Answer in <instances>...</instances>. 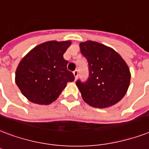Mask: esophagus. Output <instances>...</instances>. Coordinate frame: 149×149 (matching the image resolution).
I'll list each match as a JSON object with an SVG mask.
<instances>
[{
	"label": "esophagus",
	"mask_w": 149,
	"mask_h": 149,
	"mask_svg": "<svg viewBox=\"0 0 149 149\" xmlns=\"http://www.w3.org/2000/svg\"><path fill=\"white\" fill-rule=\"evenodd\" d=\"M73 75H74L75 78L77 79V77H78V70H75V71H73Z\"/></svg>",
	"instance_id": "esophagus-1"
}]
</instances>
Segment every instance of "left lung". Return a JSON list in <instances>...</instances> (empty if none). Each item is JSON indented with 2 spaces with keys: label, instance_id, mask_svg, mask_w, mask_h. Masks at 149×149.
I'll use <instances>...</instances> for the list:
<instances>
[{
  "label": "left lung",
  "instance_id": "1",
  "mask_svg": "<svg viewBox=\"0 0 149 149\" xmlns=\"http://www.w3.org/2000/svg\"><path fill=\"white\" fill-rule=\"evenodd\" d=\"M79 47L89 66L87 81L78 79L76 82L84 101L100 109L116 104L124 97L130 85V72L127 63L115 50L97 42H82Z\"/></svg>",
  "mask_w": 149,
  "mask_h": 149
}]
</instances>
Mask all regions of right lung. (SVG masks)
Masks as SVG:
<instances>
[{"instance_id": "add662e5", "label": "right lung", "mask_w": 149, "mask_h": 149, "mask_svg": "<svg viewBox=\"0 0 149 149\" xmlns=\"http://www.w3.org/2000/svg\"><path fill=\"white\" fill-rule=\"evenodd\" d=\"M71 41H47L30 51L19 62L15 83L31 102L49 105L58 97L68 82L75 79L67 70L63 54Z\"/></svg>"}]
</instances>
